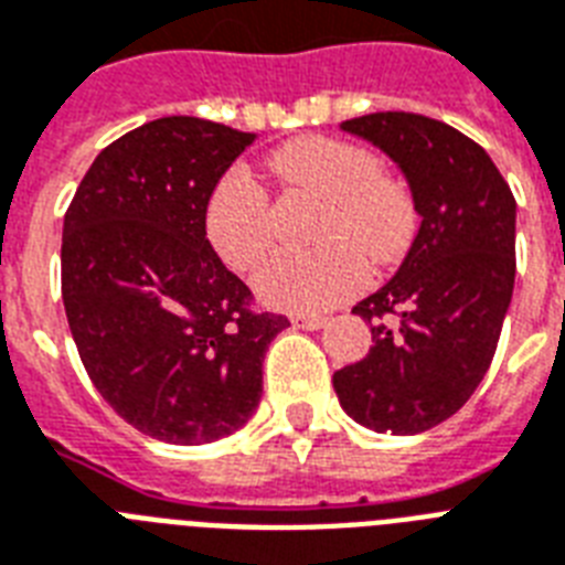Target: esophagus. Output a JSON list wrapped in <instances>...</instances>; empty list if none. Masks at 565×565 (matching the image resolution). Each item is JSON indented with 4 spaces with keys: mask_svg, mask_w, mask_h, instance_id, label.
<instances>
[{
    "mask_svg": "<svg viewBox=\"0 0 565 565\" xmlns=\"http://www.w3.org/2000/svg\"><path fill=\"white\" fill-rule=\"evenodd\" d=\"M291 323L297 329H320L327 323V318H320V315H291Z\"/></svg>",
    "mask_w": 565,
    "mask_h": 565,
    "instance_id": "1",
    "label": "esophagus"
}]
</instances>
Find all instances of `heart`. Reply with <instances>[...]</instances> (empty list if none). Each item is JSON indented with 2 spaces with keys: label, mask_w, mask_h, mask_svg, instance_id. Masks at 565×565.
Wrapping results in <instances>:
<instances>
[{
  "label": "heart",
  "mask_w": 565,
  "mask_h": 565,
  "mask_svg": "<svg viewBox=\"0 0 565 565\" xmlns=\"http://www.w3.org/2000/svg\"><path fill=\"white\" fill-rule=\"evenodd\" d=\"M288 189L320 201L309 254L270 259L256 279L270 306L320 311L355 297L367 286V262L391 265L408 250L417 210L408 189L379 171L367 148L332 137H303L270 157ZM206 242L233 270L250 274L274 247L268 192L245 169H230L212 186L204 210Z\"/></svg>",
  "instance_id": "obj_1"
}]
</instances>
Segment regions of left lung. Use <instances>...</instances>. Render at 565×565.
Returning <instances> with one entry per match:
<instances>
[{"label":"left lung","instance_id":"left-lung-1","mask_svg":"<svg viewBox=\"0 0 565 565\" xmlns=\"http://www.w3.org/2000/svg\"><path fill=\"white\" fill-rule=\"evenodd\" d=\"M399 162L419 233L396 277L353 306L373 347L335 370L355 423L419 435L461 411L502 335L516 277V201L487 151L419 113H367L341 125Z\"/></svg>","mask_w":565,"mask_h":565}]
</instances>
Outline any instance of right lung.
<instances>
[{"instance_id": "add662e5", "label": "right lung", "mask_w": 565, "mask_h": 565, "mask_svg": "<svg viewBox=\"0 0 565 565\" xmlns=\"http://www.w3.org/2000/svg\"><path fill=\"white\" fill-rule=\"evenodd\" d=\"M250 142L195 116L148 121L93 160L63 215L61 291L84 370L166 444L245 426L265 350L288 327L206 242V198Z\"/></svg>"}]
</instances>
